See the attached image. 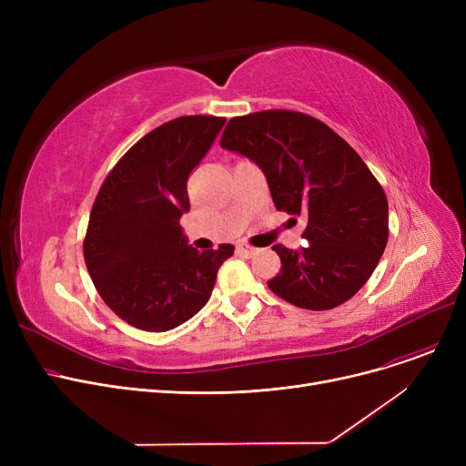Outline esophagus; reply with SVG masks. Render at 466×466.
<instances>
[{
  "mask_svg": "<svg viewBox=\"0 0 466 466\" xmlns=\"http://www.w3.org/2000/svg\"><path fill=\"white\" fill-rule=\"evenodd\" d=\"M236 251H238V255L246 257V258H251V257H255V255L258 253V249H257V248H251V246H248V243H238V246H236Z\"/></svg>",
  "mask_w": 466,
  "mask_h": 466,
  "instance_id": "obj_1",
  "label": "esophagus"
}]
</instances>
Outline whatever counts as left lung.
<instances>
[{"label":"left lung","instance_id":"left-lung-1","mask_svg":"<svg viewBox=\"0 0 466 466\" xmlns=\"http://www.w3.org/2000/svg\"><path fill=\"white\" fill-rule=\"evenodd\" d=\"M220 147L262 169L279 211L308 220V246H274L281 270L268 287L313 311L348 302L376 270L389 238L385 192L353 147L325 122L285 109L232 118Z\"/></svg>","mask_w":466,"mask_h":466}]
</instances>
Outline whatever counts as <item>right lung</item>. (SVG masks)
Returning <instances> with one entry per match:
<instances>
[{"label":"right lung","mask_w":466,"mask_h":466,"mask_svg":"<svg viewBox=\"0 0 466 466\" xmlns=\"http://www.w3.org/2000/svg\"><path fill=\"white\" fill-rule=\"evenodd\" d=\"M223 116L190 115L143 136L106 177L92 206L85 262L104 302L128 325L166 332L209 300L234 246L196 251L179 218L187 181L211 149Z\"/></svg>","instance_id":"add662e5"}]
</instances>
